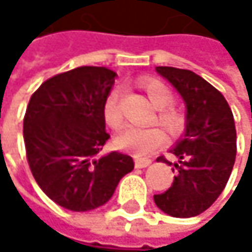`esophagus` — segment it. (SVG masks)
Instances as JSON below:
<instances>
[{
    "label": "esophagus",
    "instance_id": "34e87169",
    "mask_svg": "<svg viewBox=\"0 0 252 252\" xmlns=\"http://www.w3.org/2000/svg\"><path fill=\"white\" fill-rule=\"evenodd\" d=\"M134 164L136 168H147L151 164V158H142V157H134Z\"/></svg>",
    "mask_w": 252,
    "mask_h": 252
}]
</instances>
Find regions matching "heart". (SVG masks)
I'll return each mask as SVG.
<instances>
[{
	"instance_id": "heart-1",
	"label": "heart",
	"mask_w": 252,
	"mask_h": 252,
	"mask_svg": "<svg viewBox=\"0 0 252 252\" xmlns=\"http://www.w3.org/2000/svg\"><path fill=\"white\" fill-rule=\"evenodd\" d=\"M142 89L147 94L148 99L154 107L160 109L157 119L166 127L169 131L177 133L183 127V118L181 115L169 109L168 105L172 102V92L164 86L163 83L157 80H147L143 81ZM102 116L105 124L112 128H119L122 125V112L119 107V92L115 89L112 91L102 105ZM166 142V134L160 127L151 125V127H134V125H128L125 127L116 137L115 145L116 148L124 151H131L139 156L150 154L154 150Z\"/></svg>"
}]
</instances>
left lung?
I'll return each instance as SVG.
<instances>
[{
	"mask_svg": "<svg viewBox=\"0 0 252 252\" xmlns=\"http://www.w3.org/2000/svg\"><path fill=\"white\" fill-rule=\"evenodd\" d=\"M186 104V128L169 150L178 161L158 157L177 169L172 186L154 195L156 206L174 218L206 212L224 190L236 160V127L228 102L198 74L157 66ZM174 171V169H172Z\"/></svg>",
	"mask_w": 252,
	"mask_h": 252,
	"instance_id": "left-lung-1",
	"label": "left lung"
}]
</instances>
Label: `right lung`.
<instances>
[{
  "label": "right lung",
  "instance_id": "obj_1",
  "mask_svg": "<svg viewBox=\"0 0 252 252\" xmlns=\"http://www.w3.org/2000/svg\"><path fill=\"white\" fill-rule=\"evenodd\" d=\"M116 74L81 66L40 84L24 118V142L32 174L56 204L89 212L107 202L133 158L118 151L101 156L105 140L104 101Z\"/></svg>",
  "mask_w": 252,
  "mask_h": 252
}]
</instances>
